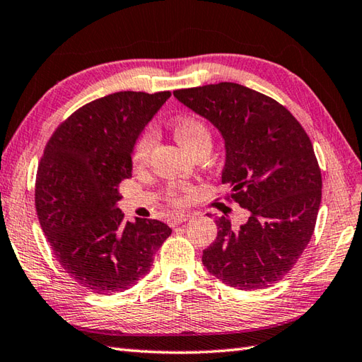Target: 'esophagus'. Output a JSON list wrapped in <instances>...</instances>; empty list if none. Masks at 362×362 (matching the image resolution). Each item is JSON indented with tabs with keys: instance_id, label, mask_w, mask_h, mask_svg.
<instances>
[{
	"instance_id": "34e87169",
	"label": "esophagus",
	"mask_w": 362,
	"mask_h": 362,
	"mask_svg": "<svg viewBox=\"0 0 362 362\" xmlns=\"http://www.w3.org/2000/svg\"><path fill=\"white\" fill-rule=\"evenodd\" d=\"M189 218H191L189 214H177V215H173L171 219H169V221H171V226H179V224H182V223L188 221Z\"/></svg>"
}]
</instances>
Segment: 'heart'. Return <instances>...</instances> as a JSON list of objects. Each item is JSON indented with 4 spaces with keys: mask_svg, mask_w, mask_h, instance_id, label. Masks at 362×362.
Masks as SVG:
<instances>
[{
    "mask_svg": "<svg viewBox=\"0 0 362 362\" xmlns=\"http://www.w3.org/2000/svg\"><path fill=\"white\" fill-rule=\"evenodd\" d=\"M173 132L179 143L188 148L189 152H193L194 148L204 144L211 143V134L207 124L204 122L201 117L194 115H187L174 119L173 122ZM153 146V133L152 130H144L138 134V138L134 139L133 147H132V165L134 168H141L146 165V161L151 155ZM171 202L173 204H180V199L175 194H171Z\"/></svg>",
    "mask_w": 362,
    "mask_h": 362,
    "instance_id": "1",
    "label": "heart"
}]
</instances>
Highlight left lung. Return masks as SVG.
<instances>
[{"label": "left lung", "mask_w": 362, "mask_h": 362, "mask_svg": "<svg viewBox=\"0 0 362 362\" xmlns=\"http://www.w3.org/2000/svg\"><path fill=\"white\" fill-rule=\"evenodd\" d=\"M174 95L221 132L226 197L250 210L240 229L226 216L202 264L240 290L273 286L310 242L322 201V173L308 133L286 106L237 83L177 89Z\"/></svg>", "instance_id": "1"}]
</instances>
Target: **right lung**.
I'll return each instance as SVG.
<instances>
[{"instance_id": "1", "label": "right lung", "mask_w": 362, "mask_h": 362, "mask_svg": "<svg viewBox=\"0 0 362 362\" xmlns=\"http://www.w3.org/2000/svg\"><path fill=\"white\" fill-rule=\"evenodd\" d=\"M171 92L122 90L86 103L48 139L35 177V210L61 267L98 295L130 288L171 235L158 219L124 221L119 183L132 147Z\"/></svg>"}]
</instances>
